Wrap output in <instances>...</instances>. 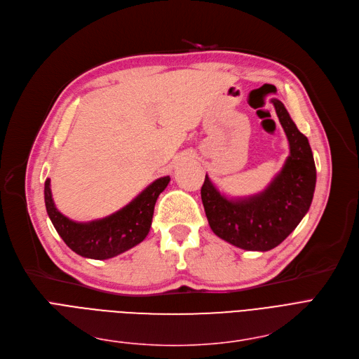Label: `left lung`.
<instances>
[{
	"mask_svg": "<svg viewBox=\"0 0 359 359\" xmlns=\"http://www.w3.org/2000/svg\"><path fill=\"white\" fill-rule=\"evenodd\" d=\"M289 142V156L267 189L243 198L222 194L206 174L201 201L212 231L248 251L278 247L309 212L316 189V163L309 139L297 128L280 100L273 99Z\"/></svg>",
	"mask_w": 359,
	"mask_h": 359,
	"instance_id": "left-lung-1",
	"label": "left lung"
}]
</instances>
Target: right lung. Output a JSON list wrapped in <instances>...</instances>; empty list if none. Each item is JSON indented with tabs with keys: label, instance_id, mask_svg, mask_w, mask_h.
Masks as SVG:
<instances>
[{
	"label": "right lung",
	"instance_id": "1",
	"mask_svg": "<svg viewBox=\"0 0 359 359\" xmlns=\"http://www.w3.org/2000/svg\"><path fill=\"white\" fill-rule=\"evenodd\" d=\"M169 177L158 178L118 212L92 222H74L55 208L50 180L45 181V206L48 216L62 241L81 257L107 260L140 244L147 236L153 210Z\"/></svg>",
	"mask_w": 359,
	"mask_h": 359
}]
</instances>
